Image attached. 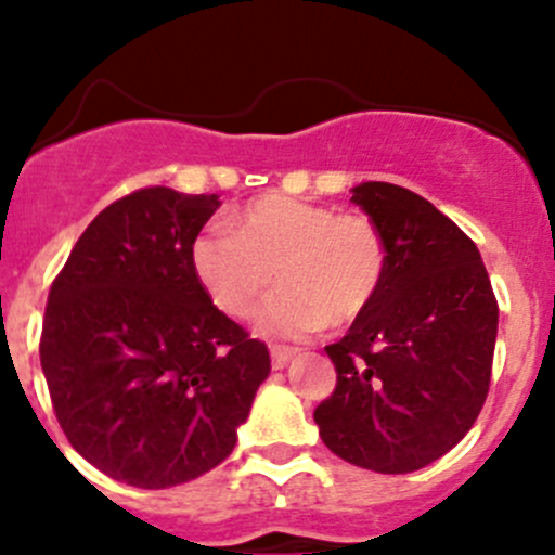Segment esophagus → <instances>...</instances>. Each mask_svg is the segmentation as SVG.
<instances>
[{
	"instance_id": "obj_1",
	"label": "esophagus",
	"mask_w": 555,
	"mask_h": 555,
	"mask_svg": "<svg viewBox=\"0 0 555 555\" xmlns=\"http://www.w3.org/2000/svg\"><path fill=\"white\" fill-rule=\"evenodd\" d=\"M298 354V349H295V346H271V362H273V367H284L287 365L289 360H293V357Z\"/></svg>"
}]
</instances>
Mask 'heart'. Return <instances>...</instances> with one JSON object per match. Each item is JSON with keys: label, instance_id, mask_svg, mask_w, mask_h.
<instances>
[{"label": "heart", "instance_id": "b5f03b06", "mask_svg": "<svg viewBox=\"0 0 555 555\" xmlns=\"http://www.w3.org/2000/svg\"><path fill=\"white\" fill-rule=\"evenodd\" d=\"M190 266L211 304L233 319L251 317L279 279L284 289L262 309L260 327L306 338L357 322L376 304L389 251L367 215L268 193L231 217V233L201 231Z\"/></svg>", "mask_w": 555, "mask_h": 555}]
</instances>
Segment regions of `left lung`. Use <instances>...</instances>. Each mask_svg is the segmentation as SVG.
Returning a JSON list of instances; mask_svg holds the SVG:
<instances>
[{
  "mask_svg": "<svg viewBox=\"0 0 555 555\" xmlns=\"http://www.w3.org/2000/svg\"><path fill=\"white\" fill-rule=\"evenodd\" d=\"M351 193L382 228L389 266L376 304L324 346L338 378L313 422L335 456L386 475L413 473L451 451L478 418L500 306L478 246L427 198L389 182Z\"/></svg>",
  "mask_w": 555,
  "mask_h": 555,
  "instance_id": "obj_1",
  "label": "left lung"
}]
</instances>
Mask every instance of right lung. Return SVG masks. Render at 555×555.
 I'll return each mask as SVG.
<instances>
[{
	"mask_svg": "<svg viewBox=\"0 0 555 555\" xmlns=\"http://www.w3.org/2000/svg\"><path fill=\"white\" fill-rule=\"evenodd\" d=\"M220 195L142 188L86 228L44 306L39 360L66 440L120 483L169 489L236 446L262 340L195 279L190 246Z\"/></svg>",
	"mask_w": 555,
	"mask_h": 555,
	"instance_id": "add662e5",
	"label": "right lung"
}]
</instances>
